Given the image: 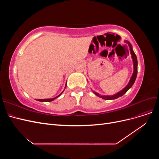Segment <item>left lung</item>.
<instances>
[{"label": "left lung", "instance_id": "1", "mask_svg": "<svg viewBox=\"0 0 159 159\" xmlns=\"http://www.w3.org/2000/svg\"><path fill=\"white\" fill-rule=\"evenodd\" d=\"M126 42L128 44L129 48H130V52H131V54L132 56V59L133 61V66H134V71H133V74L132 75V77L131 80L129 81V83L128 84V85L126 86L125 88L123 90H121V91H119V93H116L114 95H111V96H105V95H100L99 93L94 92V93L99 96L101 98H102L103 99H106V100H111V99H117L119 97H121L122 95H123L127 91L132 87V85H133V84L134 83V81L136 80L137 78V56L134 54V52L132 48V46L131 44H130V43L127 41H126Z\"/></svg>", "mask_w": 159, "mask_h": 159}]
</instances>
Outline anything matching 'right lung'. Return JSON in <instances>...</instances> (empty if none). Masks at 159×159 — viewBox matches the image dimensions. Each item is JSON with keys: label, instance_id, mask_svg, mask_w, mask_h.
I'll return each instance as SVG.
<instances>
[{"label": "right lung", "instance_id": "1", "mask_svg": "<svg viewBox=\"0 0 159 159\" xmlns=\"http://www.w3.org/2000/svg\"><path fill=\"white\" fill-rule=\"evenodd\" d=\"M63 93V91H62V92L58 95V96H57V97H56V98H52V99H38V101H39V102H52V101H53V100H54L55 99H56V98H57L59 97V96Z\"/></svg>", "mask_w": 159, "mask_h": 159}]
</instances>
